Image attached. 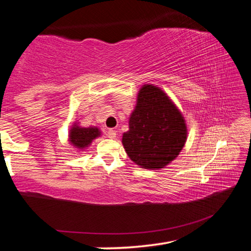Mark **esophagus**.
Returning <instances> with one entry per match:
<instances>
[{
  "mask_svg": "<svg viewBox=\"0 0 251 251\" xmlns=\"http://www.w3.org/2000/svg\"><path fill=\"white\" fill-rule=\"evenodd\" d=\"M116 135H117V134H116V130L108 129V131H107V137L114 139V138H116Z\"/></svg>",
  "mask_w": 251,
  "mask_h": 251,
  "instance_id": "34e87169",
  "label": "esophagus"
}]
</instances>
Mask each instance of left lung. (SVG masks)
<instances>
[{
    "instance_id": "8db88e82",
    "label": "left lung",
    "mask_w": 251,
    "mask_h": 251,
    "mask_svg": "<svg viewBox=\"0 0 251 251\" xmlns=\"http://www.w3.org/2000/svg\"><path fill=\"white\" fill-rule=\"evenodd\" d=\"M186 138L185 120L175 104L160 88L144 85L129 117V130L123 134L129 158L142 168H164L179 155Z\"/></svg>"
}]
</instances>
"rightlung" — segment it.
I'll list each match as a JSON object with an SVG mask.
<instances>
[{
  "instance_id": "add662e5",
  "label": "right lung",
  "mask_w": 251,
  "mask_h": 251,
  "mask_svg": "<svg viewBox=\"0 0 251 251\" xmlns=\"http://www.w3.org/2000/svg\"><path fill=\"white\" fill-rule=\"evenodd\" d=\"M100 131L96 127H79L74 125L70 131V142L74 147L78 150H84L93 142V139L99 137Z\"/></svg>"
}]
</instances>
